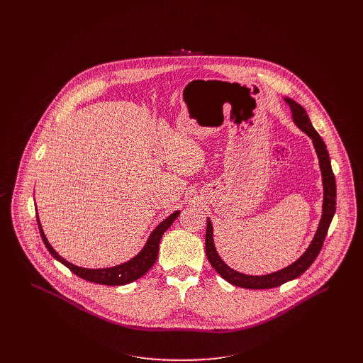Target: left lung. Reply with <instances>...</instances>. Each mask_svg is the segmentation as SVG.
Instances as JSON below:
<instances>
[{
    "label": "left lung",
    "instance_id": "1",
    "mask_svg": "<svg viewBox=\"0 0 363 363\" xmlns=\"http://www.w3.org/2000/svg\"><path fill=\"white\" fill-rule=\"evenodd\" d=\"M284 100L291 111L293 122L297 125L298 129H301L310 139L313 140V145H315V149L318 153L319 165H320V171H322V179H323L322 218H320L318 231H316L312 242H310L308 248L303 252V255L300 258H297L293 264H290L276 273L266 274V276H248V274L238 273V272L230 269L221 260V257L218 255V252L216 250L214 238H213V224H211L210 218H206V233H205L206 258H208V262L211 263L214 270L224 280H227L233 286H238L242 289H252V290L273 289V287L281 286L283 283H287V281L294 280L298 276H301L310 266H312V263L316 260L318 254L320 252V250L323 247V241H325L328 230H329V225H330L332 218L336 211V181H335V175L332 171L330 158H329V152L326 149V145H325L323 139L320 138V135L315 130L304 108L289 97H284Z\"/></svg>",
    "mask_w": 363,
    "mask_h": 363
}]
</instances>
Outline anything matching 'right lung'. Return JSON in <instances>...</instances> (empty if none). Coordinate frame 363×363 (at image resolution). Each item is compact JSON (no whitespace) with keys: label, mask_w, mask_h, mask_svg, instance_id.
<instances>
[{"label":"right lung","mask_w":363,"mask_h":363,"mask_svg":"<svg viewBox=\"0 0 363 363\" xmlns=\"http://www.w3.org/2000/svg\"><path fill=\"white\" fill-rule=\"evenodd\" d=\"M179 216V211L172 213L167 220H164L157 228H155L145 247L140 250V252L138 255H135L132 260L115 266V267H109V269H83L79 266H74L69 262H66L62 255H59L56 252V250L50 245L48 240L45 238L40 220L37 217V223H38V228H40V234L41 238L47 247V250L50 251V254L53 255L56 260H59L62 264H65L70 272H73L76 276H79L83 280L91 281V283H97V284H106V286H123L128 283H132L138 279H140L146 272H149V269L157 262L158 257V251H160V242L161 238L164 235V233L172 225V223L175 221V218Z\"/></svg>","instance_id":"obj_1"}]
</instances>
